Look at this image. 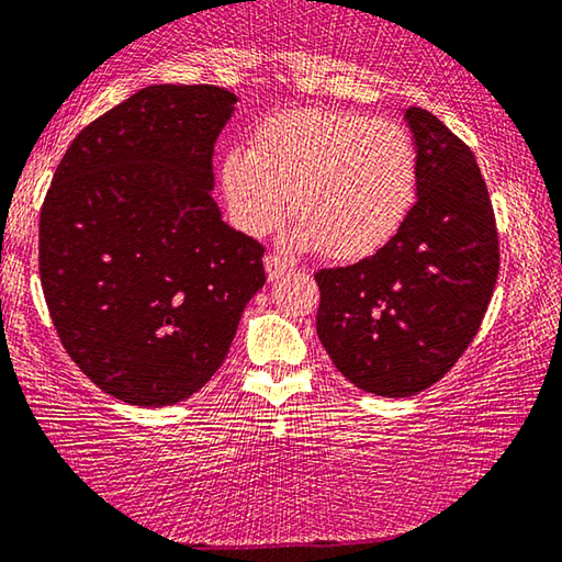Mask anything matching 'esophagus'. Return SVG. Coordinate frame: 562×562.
Here are the masks:
<instances>
[{
  "label": "esophagus",
  "instance_id": "1",
  "mask_svg": "<svg viewBox=\"0 0 562 562\" xmlns=\"http://www.w3.org/2000/svg\"><path fill=\"white\" fill-rule=\"evenodd\" d=\"M292 270V265L284 260L282 255H278V252H267L265 255V272H267V280L270 282H274V280H280L284 272H290Z\"/></svg>",
  "mask_w": 562,
  "mask_h": 562
}]
</instances>
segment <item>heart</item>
<instances>
[{
    "mask_svg": "<svg viewBox=\"0 0 562 562\" xmlns=\"http://www.w3.org/2000/svg\"><path fill=\"white\" fill-rule=\"evenodd\" d=\"M220 175L229 210L247 233L265 235L278 225L290 194L297 245L358 260L405 222L417 155L395 120L307 106L262 120L249 153L229 149Z\"/></svg>",
    "mask_w": 562,
    "mask_h": 562,
    "instance_id": "obj_1",
    "label": "heart"
}]
</instances>
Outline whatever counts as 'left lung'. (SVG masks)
I'll return each instance as SVG.
<instances>
[{
  "instance_id": "obj_1",
  "label": "left lung",
  "mask_w": 562,
  "mask_h": 562,
  "mask_svg": "<svg viewBox=\"0 0 562 562\" xmlns=\"http://www.w3.org/2000/svg\"><path fill=\"white\" fill-rule=\"evenodd\" d=\"M417 202L385 247L315 272L317 335L364 393L409 397L438 382L483 323L501 270L495 212L473 149L409 106Z\"/></svg>"
}]
</instances>
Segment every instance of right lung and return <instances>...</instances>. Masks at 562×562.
<instances>
[{"label": "right lung", "mask_w": 562, "mask_h": 562, "mask_svg": "<svg viewBox=\"0 0 562 562\" xmlns=\"http://www.w3.org/2000/svg\"><path fill=\"white\" fill-rule=\"evenodd\" d=\"M235 102L215 85L139 89L89 122L52 177L44 300L69 358L122 403L198 393L265 284V247L222 222L210 192Z\"/></svg>", "instance_id": "obj_1"}]
</instances>
